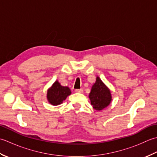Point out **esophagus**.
Masks as SVG:
<instances>
[{"label": "esophagus", "instance_id": "1", "mask_svg": "<svg viewBox=\"0 0 157 157\" xmlns=\"http://www.w3.org/2000/svg\"><path fill=\"white\" fill-rule=\"evenodd\" d=\"M75 92H76V93H79V94H82V93L83 92V89H75Z\"/></svg>", "mask_w": 157, "mask_h": 157}]
</instances>
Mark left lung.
<instances>
[{"label": "left lung", "mask_w": 157, "mask_h": 157, "mask_svg": "<svg viewBox=\"0 0 157 157\" xmlns=\"http://www.w3.org/2000/svg\"><path fill=\"white\" fill-rule=\"evenodd\" d=\"M89 98L93 108L97 111L102 110L111 103L112 94L110 89L99 76H97L95 82L91 87Z\"/></svg>", "instance_id": "left-lung-1"}]
</instances>
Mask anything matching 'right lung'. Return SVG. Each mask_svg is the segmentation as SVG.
Returning <instances> with one entry per match:
<instances>
[{"label": "right lung", "mask_w": 157, "mask_h": 157, "mask_svg": "<svg viewBox=\"0 0 157 157\" xmlns=\"http://www.w3.org/2000/svg\"><path fill=\"white\" fill-rule=\"evenodd\" d=\"M71 94V90L68 87L62 86L59 82L56 80L53 84L48 89L47 99L50 104L57 105L63 103L66 98Z\"/></svg>", "instance_id": "obj_1"}]
</instances>
